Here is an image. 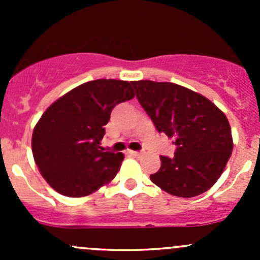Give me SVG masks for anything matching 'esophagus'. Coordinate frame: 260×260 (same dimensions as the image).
<instances>
[{
	"label": "esophagus",
	"mask_w": 260,
	"mask_h": 260,
	"mask_svg": "<svg viewBox=\"0 0 260 260\" xmlns=\"http://www.w3.org/2000/svg\"><path fill=\"white\" fill-rule=\"evenodd\" d=\"M129 154L131 156H133V157H141L142 156V153H141V152H137V151H129Z\"/></svg>",
	"instance_id": "esophagus-1"
}]
</instances>
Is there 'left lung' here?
<instances>
[{
	"instance_id": "left-lung-1",
	"label": "left lung",
	"mask_w": 260,
	"mask_h": 260,
	"mask_svg": "<svg viewBox=\"0 0 260 260\" xmlns=\"http://www.w3.org/2000/svg\"><path fill=\"white\" fill-rule=\"evenodd\" d=\"M141 106L159 133L177 147L149 179L179 198L204 193L219 180L232 156L233 136L221 109L200 93L167 81H132Z\"/></svg>"
}]
</instances>
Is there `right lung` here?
Wrapping results in <instances>:
<instances>
[{"label":"right lung","mask_w":260,"mask_h":260,"mask_svg":"<svg viewBox=\"0 0 260 260\" xmlns=\"http://www.w3.org/2000/svg\"><path fill=\"white\" fill-rule=\"evenodd\" d=\"M135 98L132 81L98 79L60 96L32 132V154L41 176L56 192L83 198L114 179L123 153L104 152V125L117 104Z\"/></svg>","instance_id":"add662e5"}]
</instances>
